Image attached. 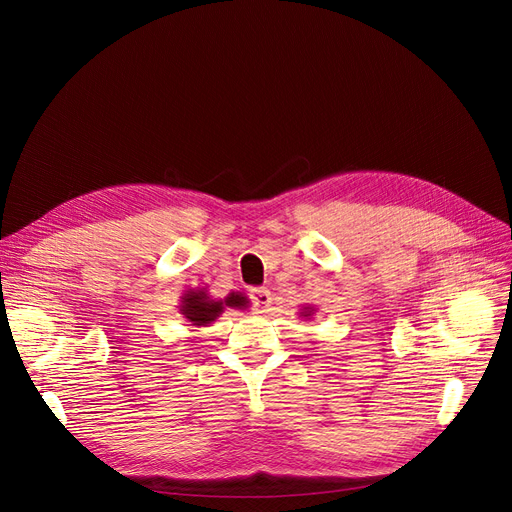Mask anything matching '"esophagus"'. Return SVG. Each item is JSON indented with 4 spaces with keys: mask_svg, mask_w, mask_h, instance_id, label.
Listing matches in <instances>:
<instances>
[{
    "mask_svg": "<svg viewBox=\"0 0 512 512\" xmlns=\"http://www.w3.org/2000/svg\"><path fill=\"white\" fill-rule=\"evenodd\" d=\"M252 303L258 314H265L271 305V292L265 288H254L252 290Z\"/></svg>",
    "mask_w": 512,
    "mask_h": 512,
    "instance_id": "34e87169",
    "label": "esophagus"
}]
</instances>
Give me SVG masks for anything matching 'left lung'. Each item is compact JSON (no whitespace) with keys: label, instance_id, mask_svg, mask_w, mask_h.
<instances>
[{"label":"left lung","instance_id":"1","mask_svg":"<svg viewBox=\"0 0 512 512\" xmlns=\"http://www.w3.org/2000/svg\"><path fill=\"white\" fill-rule=\"evenodd\" d=\"M316 314V307L314 305H305L301 312H299V318L301 320H312V316Z\"/></svg>","mask_w":512,"mask_h":512}]
</instances>
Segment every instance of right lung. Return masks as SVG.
Wrapping results in <instances>:
<instances>
[{
	"instance_id": "right-lung-1",
	"label": "right lung",
	"mask_w": 512,
	"mask_h": 512,
	"mask_svg": "<svg viewBox=\"0 0 512 512\" xmlns=\"http://www.w3.org/2000/svg\"><path fill=\"white\" fill-rule=\"evenodd\" d=\"M179 314L190 322V327H209L218 320L226 307L230 309H247L250 299L243 292L232 290L224 299H213L207 288H190L179 297Z\"/></svg>"
}]
</instances>
